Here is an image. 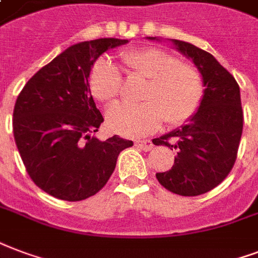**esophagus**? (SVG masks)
Here are the masks:
<instances>
[{"instance_id":"1","label":"esophagus","mask_w":258,"mask_h":258,"mask_svg":"<svg viewBox=\"0 0 258 258\" xmlns=\"http://www.w3.org/2000/svg\"><path fill=\"white\" fill-rule=\"evenodd\" d=\"M139 150H143V151H151L154 148V144H152V141L151 140H141V141H136L135 143Z\"/></svg>"}]
</instances>
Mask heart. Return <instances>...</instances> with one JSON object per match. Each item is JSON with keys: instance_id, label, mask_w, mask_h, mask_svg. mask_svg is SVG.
I'll list each match as a JSON object with an SVG mask.
<instances>
[{"instance_id": "heart-1", "label": "heart", "mask_w": 258, "mask_h": 258, "mask_svg": "<svg viewBox=\"0 0 258 258\" xmlns=\"http://www.w3.org/2000/svg\"><path fill=\"white\" fill-rule=\"evenodd\" d=\"M127 73L147 79L137 106L117 104L108 110L107 123L113 132L127 137H140L156 131L162 122L179 126L200 107L204 84L195 67L181 63L173 54L160 48L143 47L121 55ZM91 92L103 104H113L121 91L122 77L107 58L92 65L88 77Z\"/></svg>"}]
</instances>
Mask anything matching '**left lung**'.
Listing matches in <instances>:
<instances>
[{"instance_id":"1","label":"left lung","mask_w":258,"mask_h":258,"mask_svg":"<svg viewBox=\"0 0 258 258\" xmlns=\"http://www.w3.org/2000/svg\"><path fill=\"white\" fill-rule=\"evenodd\" d=\"M171 42L193 61L205 90L200 107L186 125L152 140L177 152L171 170L156 173V178L175 195H204L227 177L237 159L243 127L239 85L212 54L187 42Z\"/></svg>"}]
</instances>
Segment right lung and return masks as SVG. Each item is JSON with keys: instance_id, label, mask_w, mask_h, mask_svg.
Wrapping results in <instances>:
<instances>
[{"instance_id": "add662e5", "label": "right lung", "mask_w": 258, "mask_h": 258, "mask_svg": "<svg viewBox=\"0 0 258 258\" xmlns=\"http://www.w3.org/2000/svg\"><path fill=\"white\" fill-rule=\"evenodd\" d=\"M127 39L103 38L73 44L31 77L17 96L13 135L31 179L59 200L96 195L111 177L118 155L133 141L95 136L103 117L91 95L95 61Z\"/></svg>"}]
</instances>
